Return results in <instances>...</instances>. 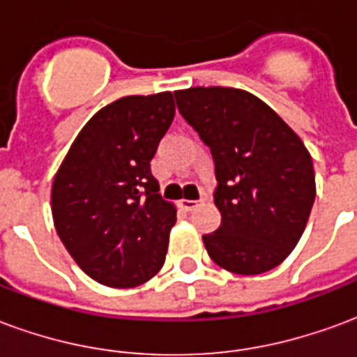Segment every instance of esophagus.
I'll return each instance as SVG.
<instances>
[{"label":"esophagus","instance_id":"1","mask_svg":"<svg viewBox=\"0 0 357 357\" xmlns=\"http://www.w3.org/2000/svg\"><path fill=\"white\" fill-rule=\"evenodd\" d=\"M201 202H202V199H201V201H191V199H181V201H179V206H181V208H183V210H187V212H191V210L197 208V206H199Z\"/></svg>","mask_w":357,"mask_h":357}]
</instances>
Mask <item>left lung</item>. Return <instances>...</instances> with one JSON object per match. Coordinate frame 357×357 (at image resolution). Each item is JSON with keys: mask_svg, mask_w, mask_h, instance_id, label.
<instances>
[{"mask_svg": "<svg viewBox=\"0 0 357 357\" xmlns=\"http://www.w3.org/2000/svg\"><path fill=\"white\" fill-rule=\"evenodd\" d=\"M176 102L216 164L214 202L222 225L202 235L208 256L239 275L277 268L298 245L315 201L306 145L245 89H179Z\"/></svg>", "mask_w": 357, "mask_h": 357, "instance_id": "left-lung-1", "label": "left lung"}]
</instances>
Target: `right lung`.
Here are the masks:
<instances>
[{"label":"right lung","instance_id":"obj_1","mask_svg":"<svg viewBox=\"0 0 357 357\" xmlns=\"http://www.w3.org/2000/svg\"><path fill=\"white\" fill-rule=\"evenodd\" d=\"M174 114L170 91L116 99L89 118L59 166L55 229L97 283L137 287L162 268L176 206L158 195L151 160Z\"/></svg>","mask_w":357,"mask_h":357}]
</instances>
